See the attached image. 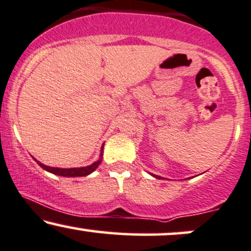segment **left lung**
I'll return each mask as SVG.
<instances>
[{
  "mask_svg": "<svg viewBox=\"0 0 251 251\" xmlns=\"http://www.w3.org/2000/svg\"><path fill=\"white\" fill-rule=\"evenodd\" d=\"M152 176H155V175H152ZM156 178H162V177H160V176H155Z\"/></svg>",
  "mask_w": 251,
  "mask_h": 251,
  "instance_id": "1",
  "label": "left lung"
}]
</instances>
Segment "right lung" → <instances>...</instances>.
<instances>
[{
  "label": "right lung",
  "mask_w": 251,
  "mask_h": 251,
  "mask_svg": "<svg viewBox=\"0 0 251 251\" xmlns=\"http://www.w3.org/2000/svg\"><path fill=\"white\" fill-rule=\"evenodd\" d=\"M102 149H103V147H102ZM36 162H37L38 164H40L41 167L43 168L44 170H47V172H49V173L55 174V175L66 176V177H78V176H87V175H89V174L93 173L94 170H95L96 168L99 167V164L101 163V160L95 162V163H93L89 167H84V168H69V169H62V168L47 167V166H44V164L40 163V162H38V161H36Z\"/></svg>",
  "instance_id": "obj_1"
}]
</instances>
